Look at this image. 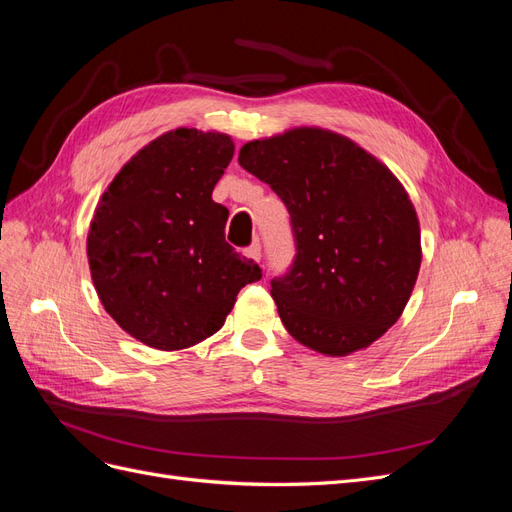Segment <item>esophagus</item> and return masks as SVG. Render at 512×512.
I'll return each instance as SVG.
<instances>
[{"label": "esophagus", "mask_w": 512, "mask_h": 512, "mask_svg": "<svg viewBox=\"0 0 512 512\" xmlns=\"http://www.w3.org/2000/svg\"><path fill=\"white\" fill-rule=\"evenodd\" d=\"M247 256L254 258L256 262H260V256H262V247H260V241H254L250 247H247Z\"/></svg>", "instance_id": "esophagus-1"}]
</instances>
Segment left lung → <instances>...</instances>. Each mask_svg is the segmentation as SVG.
Segmentation results:
<instances>
[{
    "label": "left lung",
    "instance_id": "left-lung-1",
    "mask_svg": "<svg viewBox=\"0 0 512 512\" xmlns=\"http://www.w3.org/2000/svg\"><path fill=\"white\" fill-rule=\"evenodd\" d=\"M239 164L290 213L294 258L271 280L288 333L331 356L376 342L404 312L421 269V228L395 175L318 128L247 143Z\"/></svg>",
    "mask_w": 512,
    "mask_h": 512
}]
</instances>
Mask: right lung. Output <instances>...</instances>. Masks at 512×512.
<instances>
[{
    "mask_svg": "<svg viewBox=\"0 0 512 512\" xmlns=\"http://www.w3.org/2000/svg\"><path fill=\"white\" fill-rule=\"evenodd\" d=\"M230 136L179 128L151 141L108 185L87 237L91 280L138 342L181 350L222 329L262 269L226 243L228 209L211 192Z\"/></svg>",
    "mask_w": 512,
    "mask_h": 512,
    "instance_id": "obj_1",
    "label": "right lung"
}]
</instances>
